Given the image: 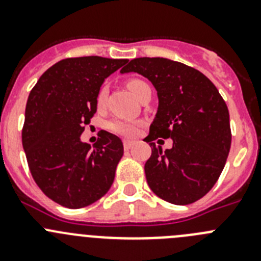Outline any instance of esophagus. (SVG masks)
Listing matches in <instances>:
<instances>
[{
    "label": "esophagus",
    "instance_id": "1",
    "mask_svg": "<svg viewBox=\"0 0 261 261\" xmlns=\"http://www.w3.org/2000/svg\"><path fill=\"white\" fill-rule=\"evenodd\" d=\"M123 145H124V149H125V150H129V149H130L133 145H135V141H130V140H124Z\"/></svg>",
    "mask_w": 261,
    "mask_h": 261
}]
</instances>
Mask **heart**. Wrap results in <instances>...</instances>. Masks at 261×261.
I'll use <instances>...</instances> for the list:
<instances>
[{"label":"heart","mask_w":261,"mask_h":261,"mask_svg":"<svg viewBox=\"0 0 261 261\" xmlns=\"http://www.w3.org/2000/svg\"><path fill=\"white\" fill-rule=\"evenodd\" d=\"M126 85H128L129 90H130V91L137 96V98H140L142 90H144L146 86H149L146 82L138 80V78H132V80H129L128 82H126ZM107 95H108V86L107 85H102L100 89L98 90V94H96V105H98L99 108H102L103 106L106 105ZM140 125H141V123H138V121H129V120H112V121L108 123L107 128L110 132L115 133V135L125 136V137H133V136L137 135Z\"/></svg>","instance_id":"obj_1"}]
</instances>
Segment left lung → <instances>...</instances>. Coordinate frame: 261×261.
I'll use <instances>...</instances> for the list:
<instances>
[{"mask_svg":"<svg viewBox=\"0 0 261 261\" xmlns=\"http://www.w3.org/2000/svg\"><path fill=\"white\" fill-rule=\"evenodd\" d=\"M137 71L150 81L159 99L145 141L151 155L145 163L150 190L175 205L204 197L217 183L231 145L229 110L217 87L201 71L162 57H140L121 73ZM172 138L162 152L152 141Z\"/></svg>","mask_w":261,"mask_h":261,"instance_id":"obj_1","label":"left lung"}]
</instances>
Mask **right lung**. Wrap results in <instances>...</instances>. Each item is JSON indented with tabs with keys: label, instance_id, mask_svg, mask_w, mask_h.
Wrapping results in <instances>:
<instances>
[{
	"label": "right lung",
	"instance_id": "obj_1",
	"mask_svg": "<svg viewBox=\"0 0 261 261\" xmlns=\"http://www.w3.org/2000/svg\"><path fill=\"white\" fill-rule=\"evenodd\" d=\"M126 59L69 57L45 70L26 105L22 145L30 172L47 197L70 209L105 196L123 156V142L106 130L93 145L81 142L96 112L103 81Z\"/></svg>",
	"mask_w": 261,
	"mask_h": 261
}]
</instances>
